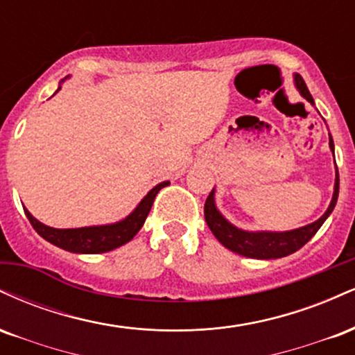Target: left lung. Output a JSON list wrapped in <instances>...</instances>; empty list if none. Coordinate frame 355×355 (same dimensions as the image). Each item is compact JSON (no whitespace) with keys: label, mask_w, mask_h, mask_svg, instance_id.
Returning <instances> with one entry per match:
<instances>
[{"label":"left lung","mask_w":355,"mask_h":355,"mask_svg":"<svg viewBox=\"0 0 355 355\" xmlns=\"http://www.w3.org/2000/svg\"><path fill=\"white\" fill-rule=\"evenodd\" d=\"M294 81L300 95L309 103L313 105V98L311 92H309L307 85L302 80V76L295 75ZM329 146H331L334 153V140L331 133H329ZM337 197H339V170H337L336 165V183H334L331 205H329V209L325 210V214L319 220H315V222L309 223L305 227H300V229L288 232H247L237 229V227L232 225L229 220L220 214L217 205H215V189L207 197L203 214H205L207 225H209L211 234L217 237V240L223 247L229 248V250L235 252L239 255L250 257V259H280V257H287L294 254L299 248H302L317 234L322 223L332 214L334 207L337 203Z\"/></svg>","instance_id":"left-lung-1"}]
</instances>
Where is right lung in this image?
Segmentation results:
<instances>
[{"instance_id":"1","label":"right lung","mask_w":355,"mask_h":355,"mask_svg":"<svg viewBox=\"0 0 355 355\" xmlns=\"http://www.w3.org/2000/svg\"><path fill=\"white\" fill-rule=\"evenodd\" d=\"M60 88L61 87H58V89ZM166 185H170V182L158 183L145 195L144 200L138 203L137 209L128 217L116 223H108V225L81 227V229H53V227L44 225L40 220H36L24 207L23 209L33 229L53 245L73 252V254H103V252H110L113 248L125 245L126 242L135 237L138 230L144 227L146 217H148L155 197Z\"/></svg>"}]
</instances>
